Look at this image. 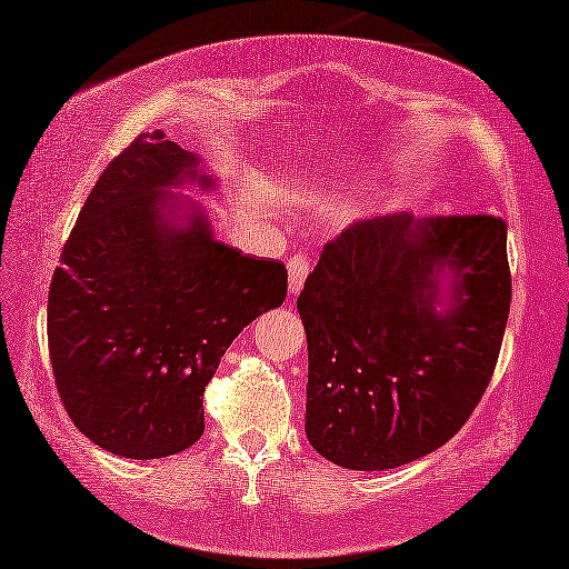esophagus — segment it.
I'll return each mask as SVG.
<instances>
[{
  "label": "esophagus",
  "mask_w": 569,
  "mask_h": 569,
  "mask_svg": "<svg viewBox=\"0 0 569 569\" xmlns=\"http://www.w3.org/2000/svg\"><path fill=\"white\" fill-rule=\"evenodd\" d=\"M312 259L308 254H295L287 261V272H290V295H300L305 279H308Z\"/></svg>",
  "instance_id": "1"
}]
</instances>
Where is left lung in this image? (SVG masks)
I'll return each instance as SVG.
<instances>
[{
    "label": "left lung",
    "instance_id": "1",
    "mask_svg": "<svg viewBox=\"0 0 569 569\" xmlns=\"http://www.w3.org/2000/svg\"><path fill=\"white\" fill-rule=\"evenodd\" d=\"M442 276L451 308L437 313ZM511 308L498 216H373L326 243L297 297L315 450L389 470L456 435L483 397Z\"/></svg>",
    "mask_w": 569,
    "mask_h": 569
}]
</instances>
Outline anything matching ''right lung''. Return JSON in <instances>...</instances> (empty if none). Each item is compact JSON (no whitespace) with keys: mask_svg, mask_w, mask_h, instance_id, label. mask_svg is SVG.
Masks as SVG:
<instances>
[{"mask_svg":"<svg viewBox=\"0 0 569 569\" xmlns=\"http://www.w3.org/2000/svg\"><path fill=\"white\" fill-rule=\"evenodd\" d=\"M198 157L139 134L113 157L68 236L48 297L52 376L99 448L154 460L203 435V391L226 348L287 297L282 261L216 241L203 216L164 218V188L211 180Z\"/></svg>","mask_w":569,"mask_h":569,"instance_id":"add662e5","label":"right lung"}]
</instances>
